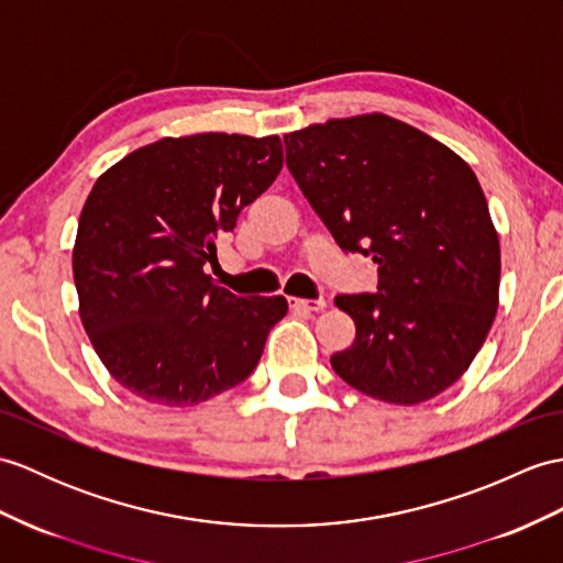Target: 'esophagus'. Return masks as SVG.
I'll return each instance as SVG.
<instances>
[{"label":"esophagus","mask_w":563,"mask_h":563,"mask_svg":"<svg viewBox=\"0 0 563 563\" xmlns=\"http://www.w3.org/2000/svg\"><path fill=\"white\" fill-rule=\"evenodd\" d=\"M287 305H290V309H295V311L311 313V311H321V309H325V299H302V297H290V299H287Z\"/></svg>","instance_id":"1"}]
</instances>
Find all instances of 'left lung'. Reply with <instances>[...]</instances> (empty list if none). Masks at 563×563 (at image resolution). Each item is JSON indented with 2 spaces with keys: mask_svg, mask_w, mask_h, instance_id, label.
<instances>
[{
  "mask_svg": "<svg viewBox=\"0 0 563 563\" xmlns=\"http://www.w3.org/2000/svg\"><path fill=\"white\" fill-rule=\"evenodd\" d=\"M283 141L297 187L338 246L378 266L374 295L335 297L357 335L331 367L386 402L439 396L475 360L499 307V234L475 173L378 112Z\"/></svg>",
  "mask_w": 563,
  "mask_h": 563,
  "instance_id": "1",
  "label": "left lung"
}]
</instances>
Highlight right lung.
<instances>
[{"instance_id": "obj_1", "label": "right lung", "mask_w": 563, "mask_h": 563, "mask_svg": "<svg viewBox=\"0 0 563 563\" xmlns=\"http://www.w3.org/2000/svg\"><path fill=\"white\" fill-rule=\"evenodd\" d=\"M283 167L278 136L196 134L129 153L90 189L74 244L84 329L134 396L187 408L242 384L287 313L285 297H240L208 266L244 206Z\"/></svg>"}]
</instances>
